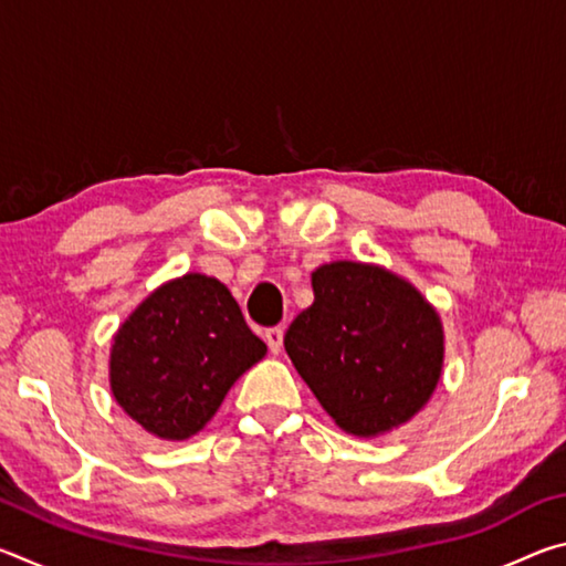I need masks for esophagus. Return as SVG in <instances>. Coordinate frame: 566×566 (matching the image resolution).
Instances as JSON below:
<instances>
[{
  "label": "esophagus",
  "mask_w": 566,
  "mask_h": 566,
  "mask_svg": "<svg viewBox=\"0 0 566 566\" xmlns=\"http://www.w3.org/2000/svg\"><path fill=\"white\" fill-rule=\"evenodd\" d=\"M264 342L266 347H270L272 354H280L282 352V342H284V332L280 327H272L264 332Z\"/></svg>",
  "instance_id": "obj_1"
}]
</instances>
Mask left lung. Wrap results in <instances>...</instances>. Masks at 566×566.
I'll list each match as a JSON object with an SVG mask.
<instances>
[{"label":"left lung","mask_w":566,"mask_h":566,"mask_svg":"<svg viewBox=\"0 0 566 566\" xmlns=\"http://www.w3.org/2000/svg\"><path fill=\"white\" fill-rule=\"evenodd\" d=\"M312 290L284 349L322 409L361 439L407 424L442 379L439 312L405 276L367 262L322 264Z\"/></svg>","instance_id":"left-lung-1"}]
</instances>
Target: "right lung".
I'll return each instance as SVG.
<instances>
[{
    "mask_svg": "<svg viewBox=\"0 0 566 566\" xmlns=\"http://www.w3.org/2000/svg\"><path fill=\"white\" fill-rule=\"evenodd\" d=\"M264 354L232 292L187 272L159 284L119 324L109 349L112 397L151 437L185 442Z\"/></svg>",
    "mask_w": 566,
    "mask_h": 566,
    "instance_id": "add662e5",
    "label": "right lung"
}]
</instances>
